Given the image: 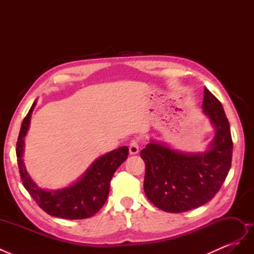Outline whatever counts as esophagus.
Returning a JSON list of instances; mask_svg holds the SVG:
<instances>
[{"label": "esophagus", "instance_id": "1", "mask_svg": "<svg viewBox=\"0 0 254 254\" xmlns=\"http://www.w3.org/2000/svg\"><path fill=\"white\" fill-rule=\"evenodd\" d=\"M137 152H139V143L133 140L129 144V153L130 155H136Z\"/></svg>", "mask_w": 254, "mask_h": 254}]
</instances>
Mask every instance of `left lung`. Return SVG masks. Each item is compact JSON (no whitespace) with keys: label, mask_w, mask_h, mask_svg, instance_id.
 <instances>
[{"label":"left lung","mask_w":254,"mask_h":254,"mask_svg":"<svg viewBox=\"0 0 254 254\" xmlns=\"http://www.w3.org/2000/svg\"><path fill=\"white\" fill-rule=\"evenodd\" d=\"M202 108L216 130L206 151L186 153L156 141L141 151L146 166V197L164 212H187L212 200L231 167L233 142L229 121L220 102L206 88Z\"/></svg>","instance_id":"8db88e82"}]
</instances>
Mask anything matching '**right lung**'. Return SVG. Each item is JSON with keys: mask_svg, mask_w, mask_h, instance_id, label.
Masks as SVG:
<instances>
[{"mask_svg": "<svg viewBox=\"0 0 254 254\" xmlns=\"http://www.w3.org/2000/svg\"><path fill=\"white\" fill-rule=\"evenodd\" d=\"M35 102L23 120L17 142V158L23 187L43 211L52 216L64 219H83L92 217L102 209L110 190V181L115 171L128 157V147L122 146L99 157L72 186L56 190H43L30 178L23 163L24 136L29 128Z\"/></svg>", "mask_w": 254, "mask_h": 254, "instance_id": "right-lung-1", "label": "right lung"}]
</instances>
